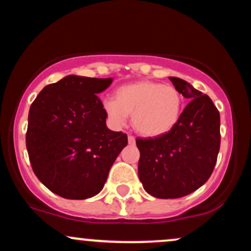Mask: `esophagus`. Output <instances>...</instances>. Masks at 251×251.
Masks as SVG:
<instances>
[{"label":"esophagus","instance_id":"obj_1","mask_svg":"<svg viewBox=\"0 0 251 251\" xmlns=\"http://www.w3.org/2000/svg\"><path fill=\"white\" fill-rule=\"evenodd\" d=\"M134 143H135V138L133 137V135L129 134V135H128V144H131V145H133Z\"/></svg>","mask_w":251,"mask_h":251}]
</instances>
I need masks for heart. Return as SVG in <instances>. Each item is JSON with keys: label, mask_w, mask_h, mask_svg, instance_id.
<instances>
[{"label": "heart", "mask_w": 251, "mask_h": 251, "mask_svg": "<svg viewBox=\"0 0 251 251\" xmlns=\"http://www.w3.org/2000/svg\"><path fill=\"white\" fill-rule=\"evenodd\" d=\"M102 107L113 125L123 126L132 114L137 132L145 137H159L179 122L184 100L180 92L171 85L137 81L118 87L116 99H105Z\"/></svg>", "instance_id": "heart-1"}]
</instances>
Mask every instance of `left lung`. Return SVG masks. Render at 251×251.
I'll use <instances>...</instances> for the list:
<instances>
[{"label":"left lung","instance_id":"8db88e82","mask_svg":"<svg viewBox=\"0 0 251 251\" xmlns=\"http://www.w3.org/2000/svg\"><path fill=\"white\" fill-rule=\"evenodd\" d=\"M190 100L179 122L166 134L137 138L138 176L155 198H179L201 188L211 176L220 152V112L212 100L185 80L170 76Z\"/></svg>","mask_w":251,"mask_h":251}]
</instances>
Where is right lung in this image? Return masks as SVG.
Returning <instances> with one entry per match:
<instances>
[{"label":"right lung","mask_w":251,"mask_h":251,"mask_svg":"<svg viewBox=\"0 0 251 251\" xmlns=\"http://www.w3.org/2000/svg\"><path fill=\"white\" fill-rule=\"evenodd\" d=\"M112 77L67 75L46 86L29 108L25 145L34 174L67 200H86L105 185L127 135L106 126L97 94Z\"/></svg>","instance_id":"1"}]
</instances>
